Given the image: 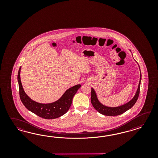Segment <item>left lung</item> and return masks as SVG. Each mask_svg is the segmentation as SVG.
<instances>
[{"mask_svg": "<svg viewBox=\"0 0 158 158\" xmlns=\"http://www.w3.org/2000/svg\"><path fill=\"white\" fill-rule=\"evenodd\" d=\"M139 71H140V78H139V86L137 87V91L135 93V95L131 98V100H130L129 102L123 105H120L118 106L111 107V106H108L102 104L100 101L98 100L95 90L93 87H91V102L93 107L95 108V110L102 115H106V116H117V115H121L123 114L126 111L129 110L131 108H132L137 100L139 98V94L140 85H141V73L140 71V68H139Z\"/></svg>", "mask_w": 158, "mask_h": 158, "instance_id": "8db88e82", "label": "left lung"}]
</instances>
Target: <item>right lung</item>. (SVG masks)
Segmentation results:
<instances>
[{
  "label": "right lung",
  "mask_w": 158,
  "mask_h": 158,
  "mask_svg": "<svg viewBox=\"0 0 158 158\" xmlns=\"http://www.w3.org/2000/svg\"><path fill=\"white\" fill-rule=\"evenodd\" d=\"M21 68V67L19 68L17 77L19 97L27 109L39 116L46 119L58 118L67 113L72 104L73 96L81 87V85L78 84L69 88L58 100L48 104L39 103L32 100L24 91L20 78Z\"/></svg>",
  "instance_id": "right-lung-1"
}]
</instances>
